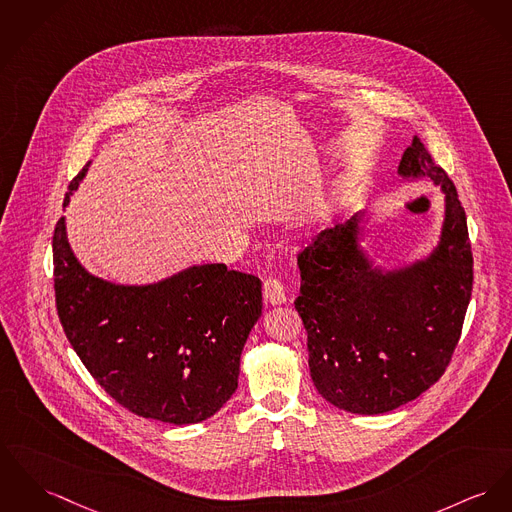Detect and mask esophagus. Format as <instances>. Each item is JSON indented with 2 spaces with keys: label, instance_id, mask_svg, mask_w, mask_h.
I'll return each mask as SVG.
<instances>
[{
  "label": "esophagus",
  "instance_id": "esophagus-1",
  "mask_svg": "<svg viewBox=\"0 0 512 512\" xmlns=\"http://www.w3.org/2000/svg\"><path fill=\"white\" fill-rule=\"evenodd\" d=\"M264 299L266 303L270 305H283L287 301V295H285V285L279 277L270 275L266 281H264Z\"/></svg>",
  "mask_w": 512,
  "mask_h": 512
}]
</instances>
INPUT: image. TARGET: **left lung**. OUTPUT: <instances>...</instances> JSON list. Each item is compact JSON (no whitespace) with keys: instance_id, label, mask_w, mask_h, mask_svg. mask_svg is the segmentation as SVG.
Segmentation results:
<instances>
[{"instance_id":"obj_1","label":"left lung","mask_w":512,"mask_h":512,"mask_svg":"<svg viewBox=\"0 0 512 512\" xmlns=\"http://www.w3.org/2000/svg\"><path fill=\"white\" fill-rule=\"evenodd\" d=\"M398 172L431 178L446 196L441 242L427 260L373 270L357 246L359 215L322 231L297 256L295 308L307 330L312 382L351 413H386L433 386L452 359L472 297V242L454 182L417 136Z\"/></svg>"}]
</instances>
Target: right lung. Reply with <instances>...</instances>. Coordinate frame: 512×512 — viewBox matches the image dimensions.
I'll return each mask as SVG.
<instances>
[{"label": "right lung", "mask_w": 512, "mask_h": 512, "mask_svg": "<svg viewBox=\"0 0 512 512\" xmlns=\"http://www.w3.org/2000/svg\"><path fill=\"white\" fill-rule=\"evenodd\" d=\"M87 167L69 182L64 205ZM56 308L71 347L122 408L174 425L200 423L239 386L240 353L262 314V283L225 264L126 287L85 272L54 229Z\"/></svg>", "instance_id": "1"}]
</instances>
